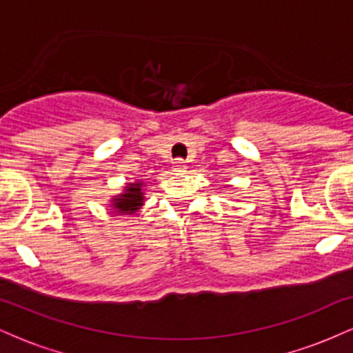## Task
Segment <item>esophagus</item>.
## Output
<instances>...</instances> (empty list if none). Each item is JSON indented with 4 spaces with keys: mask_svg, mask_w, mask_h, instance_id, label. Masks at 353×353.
<instances>
[{
    "mask_svg": "<svg viewBox=\"0 0 353 353\" xmlns=\"http://www.w3.org/2000/svg\"><path fill=\"white\" fill-rule=\"evenodd\" d=\"M185 169H188V165L184 164V161L177 159L176 164H174V171H176V172H185Z\"/></svg>",
    "mask_w": 353,
    "mask_h": 353,
    "instance_id": "esophagus-1",
    "label": "esophagus"
}]
</instances>
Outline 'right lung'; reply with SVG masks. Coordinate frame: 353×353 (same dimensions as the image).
Instances as JSON below:
<instances>
[{
  "label": "right lung",
  "mask_w": 353,
  "mask_h": 353,
  "mask_svg": "<svg viewBox=\"0 0 353 353\" xmlns=\"http://www.w3.org/2000/svg\"><path fill=\"white\" fill-rule=\"evenodd\" d=\"M145 182L137 179L134 182H128L123 188V192L112 196L109 201V208H112V212L123 214V216H132L139 212V209L144 205L145 201Z\"/></svg>",
  "instance_id": "right-lung-1"
}]
</instances>
